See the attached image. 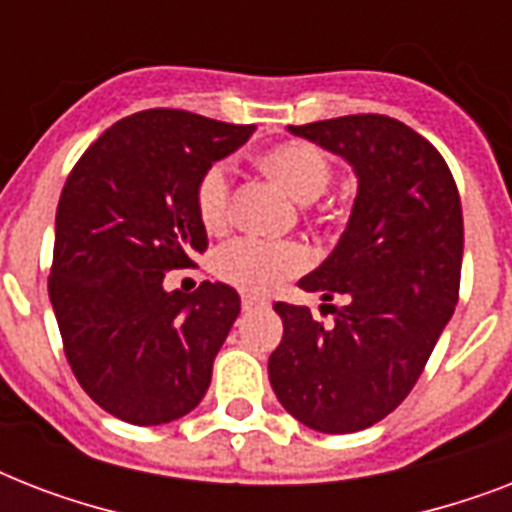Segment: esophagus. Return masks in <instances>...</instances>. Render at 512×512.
<instances>
[{
    "label": "esophagus",
    "mask_w": 512,
    "mask_h": 512,
    "mask_svg": "<svg viewBox=\"0 0 512 512\" xmlns=\"http://www.w3.org/2000/svg\"><path fill=\"white\" fill-rule=\"evenodd\" d=\"M241 308H244V311L247 313H252V311H260V308H268V303H265V300H260V297H244V300H241Z\"/></svg>",
    "instance_id": "esophagus-1"
}]
</instances>
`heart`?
Here are the masks:
<instances>
[{
	"instance_id": "1",
	"label": "heart",
	"mask_w": 512,
	"mask_h": 512,
	"mask_svg": "<svg viewBox=\"0 0 512 512\" xmlns=\"http://www.w3.org/2000/svg\"><path fill=\"white\" fill-rule=\"evenodd\" d=\"M257 167L276 180L300 204H311L327 191L335 175L332 159L321 146L308 140H284L257 154ZM233 180L225 162L209 164L193 188V204L201 225L209 233H220L231 223ZM308 265V255L297 244H265L255 239H236L217 249L212 268L225 284L263 295L276 289L284 279L295 276Z\"/></svg>"
}]
</instances>
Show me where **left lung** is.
Instances as JSON below:
<instances>
[{
    "label": "left lung",
    "instance_id": "obj_1",
    "mask_svg": "<svg viewBox=\"0 0 512 512\" xmlns=\"http://www.w3.org/2000/svg\"><path fill=\"white\" fill-rule=\"evenodd\" d=\"M353 167L356 201L335 252L300 289L348 305L332 327L276 303L284 337L268 358L273 393L319 433H356L396 409L457 305L462 207L444 156L398 119L356 114L289 127ZM335 311V305H329Z\"/></svg>",
    "mask_w": 512,
    "mask_h": 512
}]
</instances>
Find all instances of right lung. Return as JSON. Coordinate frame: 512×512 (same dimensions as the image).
I'll list each match as a JSON object with an SVG mask.
<instances>
[{
    "mask_svg": "<svg viewBox=\"0 0 512 512\" xmlns=\"http://www.w3.org/2000/svg\"><path fill=\"white\" fill-rule=\"evenodd\" d=\"M252 132L188 111H140L108 127L63 185L50 303L76 380L119 420L164 425L207 393L241 300L220 281L167 292L164 273L207 249L196 180Z\"/></svg>",
    "mask_w": 512,
    "mask_h": 512,
    "instance_id": "1",
    "label": "right lung"
}]
</instances>
